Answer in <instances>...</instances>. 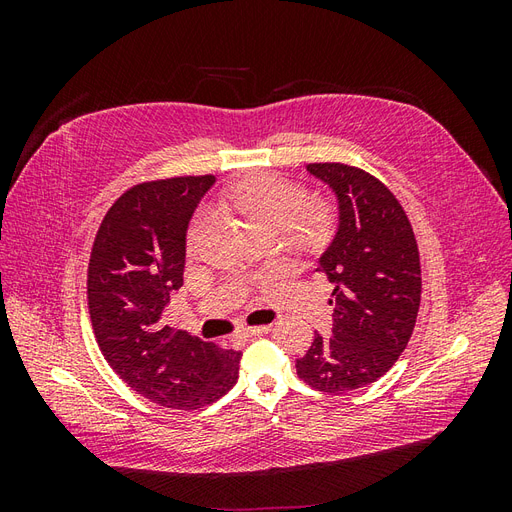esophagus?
<instances>
[{"label":"esophagus","mask_w":512,"mask_h":512,"mask_svg":"<svg viewBox=\"0 0 512 512\" xmlns=\"http://www.w3.org/2000/svg\"><path fill=\"white\" fill-rule=\"evenodd\" d=\"M271 331V324H262V327H245L241 333L245 337H258V335H265Z\"/></svg>","instance_id":"1"}]
</instances>
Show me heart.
<instances>
[{
	"label": "heart",
	"mask_w": 512,
	"mask_h": 512,
	"mask_svg": "<svg viewBox=\"0 0 512 512\" xmlns=\"http://www.w3.org/2000/svg\"><path fill=\"white\" fill-rule=\"evenodd\" d=\"M222 200L239 211L254 232H282L299 245H318L331 235L335 215L327 203H307V192L301 185L271 173L250 175L228 185ZM209 222V211L200 209L188 228V247H194L200 232Z\"/></svg>",
	"instance_id": "1"
}]
</instances>
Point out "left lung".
Instances as JSON below:
<instances>
[{
  "label": "left lung",
  "instance_id": "8db88e82",
  "mask_svg": "<svg viewBox=\"0 0 512 512\" xmlns=\"http://www.w3.org/2000/svg\"><path fill=\"white\" fill-rule=\"evenodd\" d=\"M337 200V230L318 269L335 284L331 337L316 333L297 374L312 389L348 393L389 371L421 305V260L404 207L361 168L307 164Z\"/></svg>",
  "mask_w": 512,
  "mask_h": 512
}]
</instances>
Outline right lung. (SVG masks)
<instances>
[{
  "mask_svg": "<svg viewBox=\"0 0 512 512\" xmlns=\"http://www.w3.org/2000/svg\"><path fill=\"white\" fill-rule=\"evenodd\" d=\"M213 183L205 175L134 185L104 215L89 258V314L104 359L164 408H205L239 378L241 352L162 324L170 290L183 286L185 232Z\"/></svg>",
  "mask_w": 512,
  "mask_h": 512,
  "instance_id": "obj_1",
  "label": "right lung"
}]
</instances>
